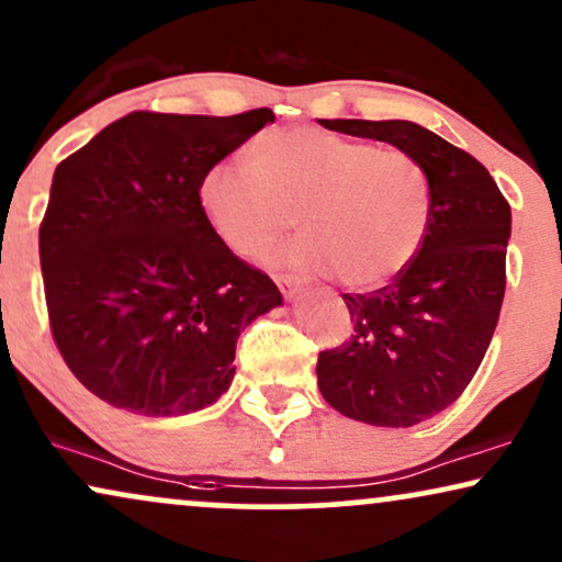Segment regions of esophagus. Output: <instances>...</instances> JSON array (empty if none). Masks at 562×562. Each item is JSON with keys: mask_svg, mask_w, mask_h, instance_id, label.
Listing matches in <instances>:
<instances>
[{"mask_svg": "<svg viewBox=\"0 0 562 562\" xmlns=\"http://www.w3.org/2000/svg\"><path fill=\"white\" fill-rule=\"evenodd\" d=\"M277 285H280L282 295H285V297H295L303 290L301 280H297V277H293V274H280V277H277Z\"/></svg>", "mask_w": 562, "mask_h": 562, "instance_id": "1", "label": "esophagus"}]
</instances>
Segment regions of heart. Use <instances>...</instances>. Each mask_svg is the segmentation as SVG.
Listing matches in <instances>:
<instances>
[{"instance_id":"heart-1","label":"heart","mask_w":562,"mask_h":562,"mask_svg":"<svg viewBox=\"0 0 562 562\" xmlns=\"http://www.w3.org/2000/svg\"><path fill=\"white\" fill-rule=\"evenodd\" d=\"M210 228L240 257H265L295 225L290 265L373 290L412 265L428 236L430 179L400 147L318 126L259 134L248 162L217 160L199 179Z\"/></svg>"}]
</instances>
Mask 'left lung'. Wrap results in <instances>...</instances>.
I'll use <instances>...</instances> for the list:
<instances>
[{"instance_id": "8db88e82", "label": "left lung", "mask_w": 562, "mask_h": 562, "mask_svg": "<svg viewBox=\"0 0 562 562\" xmlns=\"http://www.w3.org/2000/svg\"><path fill=\"white\" fill-rule=\"evenodd\" d=\"M322 126L389 142L430 179L423 248L389 285L342 293L352 331L316 363L322 396L339 415L409 428L457 402L485 358L506 293L510 204L477 158L420 124L322 119Z\"/></svg>"}]
</instances>
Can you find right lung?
<instances>
[{
	"label": "right lung",
	"instance_id": "1",
	"mask_svg": "<svg viewBox=\"0 0 562 562\" xmlns=\"http://www.w3.org/2000/svg\"><path fill=\"white\" fill-rule=\"evenodd\" d=\"M274 122L132 111L54 170L38 231L56 350L88 392L145 417L228 392L240 329L282 303L199 207L212 162Z\"/></svg>",
	"mask_w": 562,
	"mask_h": 562
}]
</instances>
